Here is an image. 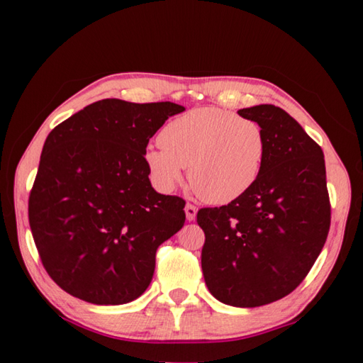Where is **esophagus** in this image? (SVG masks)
I'll return each mask as SVG.
<instances>
[{
	"mask_svg": "<svg viewBox=\"0 0 363 363\" xmlns=\"http://www.w3.org/2000/svg\"><path fill=\"white\" fill-rule=\"evenodd\" d=\"M196 211H199V210H196L195 205H192V203L186 205V216H187L189 220H194L196 218Z\"/></svg>",
	"mask_w": 363,
	"mask_h": 363,
	"instance_id": "obj_1",
	"label": "esophagus"
}]
</instances>
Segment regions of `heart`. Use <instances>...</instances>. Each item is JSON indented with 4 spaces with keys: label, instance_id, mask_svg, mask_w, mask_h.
<instances>
[{
    "label": "heart",
    "instance_id": "b5f03b06",
    "mask_svg": "<svg viewBox=\"0 0 363 363\" xmlns=\"http://www.w3.org/2000/svg\"><path fill=\"white\" fill-rule=\"evenodd\" d=\"M160 144L144 153L155 186L171 192L186 167L196 194L208 203L240 199L259 179L267 138L259 123L218 107H200L176 116L160 131Z\"/></svg>",
    "mask_w": 363,
    "mask_h": 363
}]
</instances>
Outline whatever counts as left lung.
Masks as SVG:
<instances>
[{"mask_svg":"<svg viewBox=\"0 0 363 363\" xmlns=\"http://www.w3.org/2000/svg\"><path fill=\"white\" fill-rule=\"evenodd\" d=\"M259 123L267 155L259 179L240 199L201 208V269L220 303L257 307L285 298L309 274L331 219L323 152L284 108L238 110Z\"/></svg>","mask_w":363,"mask_h":363,"instance_id":"obj_1","label":"left lung"}]
</instances>
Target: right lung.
Returning a JSON list of instances; mask_svg holds the SVG:
<instances>
[{"label":"right lung","mask_w":363,"mask_h":363,"mask_svg":"<svg viewBox=\"0 0 363 363\" xmlns=\"http://www.w3.org/2000/svg\"><path fill=\"white\" fill-rule=\"evenodd\" d=\"M184 110L102 99L49 133L28 223L49 277L72 296L116 306L150 285L158 247L186 223V201L155 192L144 153Z\"/></svg>","instance_id":"1"}]
</instances>
